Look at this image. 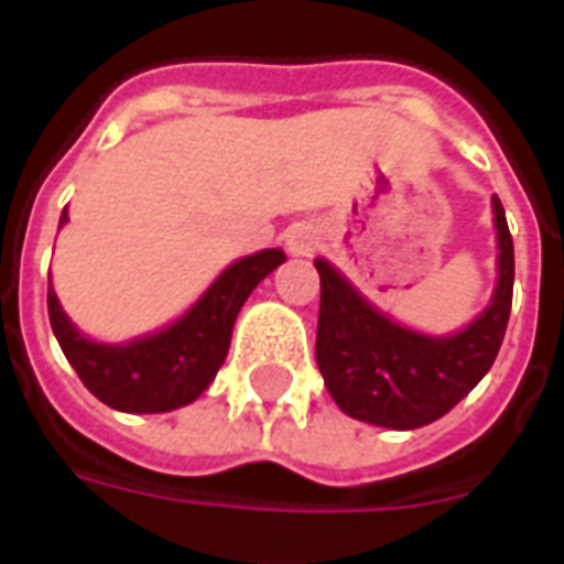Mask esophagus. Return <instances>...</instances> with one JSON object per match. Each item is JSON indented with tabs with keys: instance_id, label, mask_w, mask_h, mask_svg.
I'll return each instance as SVG.
<instances>
[{
	"instance_id": "1",
	"label": "esophagus",
	"mask_w": 564,
	"mask_h": 564,
	"mask_svg": "<svg viewBox=\"0 0 564 564\" xmlns=\"http://www.w3.org/2000/svg\"><path fill=\"white\" fill-rule=\"evenodd\" d=\"M286 247L293 257H311L319 247V229L314 223H295L293 229L286 232Z\"/></svg>"
}]
</instances>
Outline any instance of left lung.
I'll return each instance as SVG.
<instances>
[{"mask_svg": "<svg viewBox=\"0 0 564 564\" xmlns=\"http://www.w3.org/2000/svg\"><path fill=\"white\" fill-rule=\"evenodd\" d=\"M498 283L471 326L447 338L392 323L356 293L354 283L317 259V366L344 414L383 429H420L453 411L492 368L513 302V238L492 196Z\"/></svg>", "mask_w": 564, "mask_h": 564, "instance_id": "1", "label": "left lung"}]
</instances>
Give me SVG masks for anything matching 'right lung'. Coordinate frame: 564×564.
Masks as SVG:
<instances>
[{"instance_id": "obj_1", "label": "right lung", "mask_w": 564, "mask_h": 564, "mask_svg": "<svg viewBox=\"0 0 564 564\" xmlns=\"http://www.w3.org/2000/svg\"><path fill=\"white\" fill-rule=\"evenodd\" d=\"M66 220L63 210L59 226ZM283 259L278 247L238 259L177 323L129 344H99L80 335L63 314L51 283L47 314L63 354L99 402L123 414H165L208 390L229 354L238 311Z\"/></svg>"}]
</instances>
